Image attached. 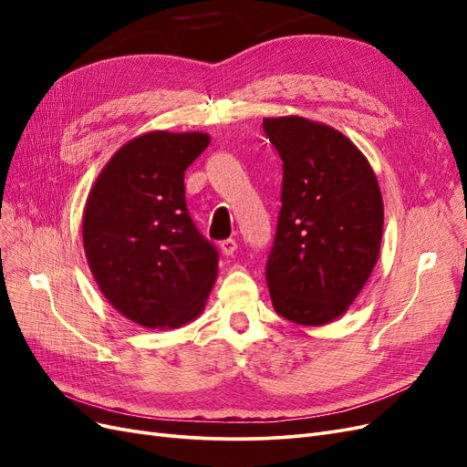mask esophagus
I'll return each instance as SVG.
<instances>
[{"mask_svg": "<svg viewBox=\"0 0 467 467\" xmlns=\"http://www.w3.org/2000/svg\"><path fill=\"white\" fill-rule=\"evenodd\" d=\"M220 249H222V253H223V255H234V253H235V249H237V242H235V239H223V242L220 244Z\"/></svg>", "mask_w": 467, "mask_h": 467, "instance_id": "esophagus-1", "label": "esophagus"}]
</instances>
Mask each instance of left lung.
<instances>
[{
  "label": "left lung",
  "mask_w": 467,
  "mask_h": 467,
  "mask_svg": "<svg viewBox=\"0 0 467 467\" xmlns=\"http://www.w3.org/2000/svg\"><path fill=\"white\" fill-rule=\"evenodd\" d=\"M282 160L280 212L265 278L276 314L323 325L355 302L378 261L384 202L368 160L331 126L265 119Z\"/></svg>",
  "instance_id": "obj_1"
}]
</instances>
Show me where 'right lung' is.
Masks as SVG:
<instances>
[{
  "label": "right lung",
  "mask_w": 467,
  "mask_h": 467,
  "mask_svg": "<svg viewBox=\"0 0 467 467\" xmlns=\"http://www.w3.org/2000/svg\"><path fill=\"white\" fill-rule=\"evenodd\" d=\"M201 132H150L122 146L93 185L83 247L105 298L150 329L179 327L202 312L218 249L196 228L187 167L208 148Z\"/></svg>",
  "instance_id": "1"
}]
</instances>
